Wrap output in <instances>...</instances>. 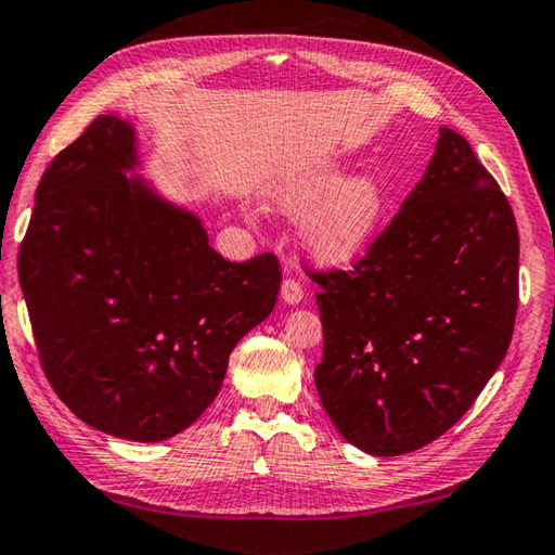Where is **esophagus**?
<instances>
[{
	"label": "esophagus",
	"instance_id": "34e87169",
	"mask_svg": "<svg viewBox=\"0 0 555 555\" xmlns=\"http://www.w3.org/2000/svg\"><path fill=\"white\" fill-rule=\"evenodd\" d=\"M280 297L285 305H299L301 297H305V289H301V285L295 278H285V282H282V289H280Z\"/></svg>",
	"mask_w": 555,
	"mask_h": 555
}]
</instances>
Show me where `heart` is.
I'll return each instance as SVG.
<instances>
[{
  "label": "heart",
  "mask_w": 555,
  "mask_h": 555,
  "mask_svg": "<svg viewBox=\"0 0 555 555\" xmlns=\"http://www.w3.org/2000/svg\"><path fill=\"white\" fill-rule=\"evenodd\" d=\"M275 201L287 212H311L309 244L323 263L358 260L374 242L384 219V188L374 176L345 179L336 164H311L275 185Z\"/></svg>",
  "instance_id": "obj_1"
}]
</instances>
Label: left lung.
<instances>
[{"label":"left lung","mask_w":555,"mask_h":555,"mask_svg":"<svg viewBox=\"0 0 555 555\" xmlns=\"http://www.w3.org/2000/svg\"><path fill=\"white\" fill-rule=\"evenodd\" d=\"M321 292L319 399L362 452L399 456L444 435L503 362L519 301V234L505 193L462 134L352 270Z\"/></svg>","instance_id":"1"}]
</instances>
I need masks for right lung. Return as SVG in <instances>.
I'll use <instances>...</instances> for the list:
<instances>
[{
    "label": "right lung",
    "instance_id": "add662e5",
    "mask_svg": "<svg viewBox=\"0 0 555 555\" xmlns=\"http://www.w3.org/2000/svg\"><path fill=\"white\" fill-rule=\"evenodd\" d=\"M134 132L99 115L36 191L18 282L40 367L96 430L162 442L203 415L234 345L273 311V254L229 263L195 215L122 171Z\"/></svg>",
    "mask_w": 555,
    "mask_h": 555
}]
</instances>
